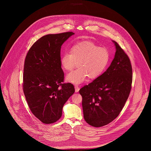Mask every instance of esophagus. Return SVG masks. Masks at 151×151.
I'll return each instance as SVG.
<instances>
[{"label": "esophagus", "instance_id": "34e87169", "mask_svg": "<svg viewBox=\"0 0 151 151\" xmlns=\"http://www.w3.org/2000/svg\"><path fill=\"white\" fill-rule=\"evenodd\" d=\"M79 90H80V88L78 87V86H75V92H78L79 91Z\"/></svg>", "mask_w": 151, "mask_h": 151}]
</instances>
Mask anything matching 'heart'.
Segmentation results:
<instances>
[{
    "instance_id": "b5f03b06",
    "label": "heart",
    "mask_w": 151,
    "mask_h": 151,
    "mask_svg": "<svg viewBox=\"0 0 151 151\" xmlns=\"http://www.w3.org/2000/svg\"><path fill=\"white\" fill-rule=\"evenodd\" d=\"M110 55L105 47H99L91 42H81L73 45L70 53L65 52L60 58V65L65 71L72 70L78 62V68L66 76V81L80 84L86 80L99 77L106 69Z\"/></svg>"
}]
</instances>
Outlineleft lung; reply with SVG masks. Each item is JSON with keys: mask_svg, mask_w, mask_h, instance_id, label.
<instances>
[{"mask_svg": "<svg viewBox=\"0 0 151 151\" xmlns=\"http://www.w3.org/2000/svg\"><path fill=\"white\" fill-rule=\"evenodd\" d=\"M116 47L113 60L102 75L81 88L84 117L89 125L108 124L120 114L127 100L132 84V67L128 56L112 41Z\"/></svg>", "mask_w": 151, "mask_h": 151, "instance_id": "left-lung-1", "label": "left lung"}]
</instances>
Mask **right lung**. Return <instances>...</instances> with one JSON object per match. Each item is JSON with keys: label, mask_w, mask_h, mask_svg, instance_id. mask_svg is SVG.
Here are the masks:
<instances>
[{"label": "right lung", "mask_w": 151, "mask_h": 151, "mask_svg": "<svg viewBox=\"0 0 151 151\" xmlns=\"http://www.w3.org/2000/svg\"><path fill=\"white\" fill-rule=\"evenodd\" d=\"M74 33L48 34L36 41L24 62L23 90L33 114L45 124L57 122L63 107L75 89L71 83L62 84L60 65L62 45Z\"/></svg>", "instance_id": "right-lung-1"}]
</instances>
